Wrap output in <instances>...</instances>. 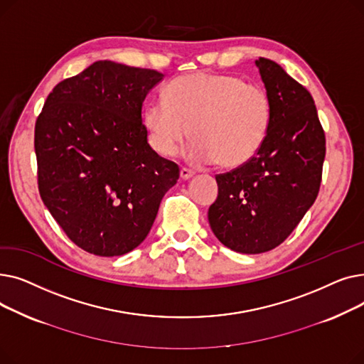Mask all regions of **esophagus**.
Listing matches in <instances>:
<instances>
[{
  "mask_svg": "<svg viewBox=\"0 0 364 364\" xmlns=\"http://www.w3.org/2000/svg\"><path fill=\"white\" fill-rule=\"evenodd\" d=\"M195 176V172L192 171V169H188V168H186V166H183L181 169H180V177L183 178V180H188V178H192Z\"/></svg>",
  "mask_w": 364,
  "mask_h": 364,
  "instance_id": "esophagus-1",
  "label": "esophagus"
}]
</instances>
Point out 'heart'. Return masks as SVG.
Segmentation results:
<instances>
[{
	"instance_id": "1",
	"label": "heart",
	"mask_w": 364,
	"mask_h": 364,
	"mask_svg": "<svg viewBox=\"0 0 364 364\" xmlns=\"http://www.w3.org/2000/svg\"><path fill=\"white\" fill-rule=\"evenodd\" d=\"M165 95L149 102L143 114L150 144L164 156H174L192 129L190 161L237 168L257 155L272 125L270 94L235 75L178 76Z\"/></svg>"
}]
</instances>
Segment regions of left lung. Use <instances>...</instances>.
I'll use <instances>...</instances> for the list:
<instances>
[{"label": "left lung", "mask_w": 364, "mask_h": 364, "mask_svg": "<svg viewBox=\"0 0 364 364\" xmlns=\"http://www.w3.org/2000/svg\"><path fill=\"white\" fill-rule=\"evenodd\" d=\"M273 103L272 125L257 155L217 174L218 198L208 220L232 251L262 254L288 239L314 203L326 137L309 90L280 65L255 60Z\"/></svg>", "instance_id": "8db88e82"}]
</instances>
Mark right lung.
I'll return each mask as SVG.
<instances>
[{
    "instance_id": "obj_1",
    "label": "right lung",
    "mask_w": 364,
    "mask_h": 364,
    "mask_svg": "<svg viewBox=\"0 0 364 364\" xmlns=\"http://www.w3.org/2000/svg\"><path fill=\"white\" fill-rule=\"evenodd\" d=\"M164 73L95 62L57 84L35 122L38 190L81 250L124 255L149 235L180 177L147 143L141 107Z\"/></svg>"
}]
</instances>
